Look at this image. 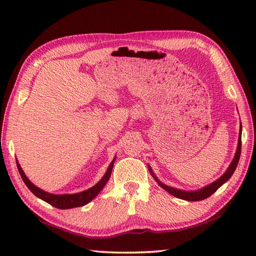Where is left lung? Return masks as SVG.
I'll return each mask as SVG.
<instances>
[{"label": "left lung", "mask_w": 256, "mask_h": 256, "mask_svg": "<svg viewBox=\"0 0 256 256\" xmlns=\"http://www.w3.org/2000/svg\"><path fill=\"white\" fill-rule=\"evenodd\" d=\"M241 131H242V130H240V133H238V143L236 153L234 158H233V160L231 162V165L229 166V168H228L226 172L224 174V175H222L218 179V180H216L214 182L210 184L209 186H206L202 189L196 190V192H184V190H179V189H176V188L166 186V184L160 182V180H157V178L154 176V174H153V172H152L150 167H148L150 172L152 174V176H153L156 179V182H158V184L162 189H165L166 192H168L170 194L175 196L176 198L182 199V200H188V201H199V200H204V199L209 198L210 196L212 194H214L216 190H218L226 180H229L230 177L232 176V174L234 172V170H236L238 160H240V155H241Z\"/></svg>", "instance_id": "1"}]
</instances>
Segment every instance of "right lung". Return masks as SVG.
Masks as SVG:
<instances>
[{"instance_id": "right-lung-1", "label": "right lung", "mask_w": 256, "mask_h": 256, "mask_svg": "<svg viewBox=\"0 0 256 256\" xmlns=\"http://www.w3.org/2000/svg\"><path fill=\"white\" fill-rule=\"evenodd\" d=\"M114 160H116V158L113 160L110 166H108L106 175L103 176V178L96 184V186H94L88 190H84V192H78V194H48V192H44V190L40 189L38 187H36L34 184L30 182V179L25 176L23 170H22L18 162H16V165H18L20 177H22V179H23V182H25L27 188H28L30 192L36 196V197L40 198L42 200L46 201V202H48L54 206H56V208H58V209H70V208H76V206H82L86 204L101 192L102 188L106 186V184L108 182V178H110V176H111Z\"/></svg>"}]
</instances>
